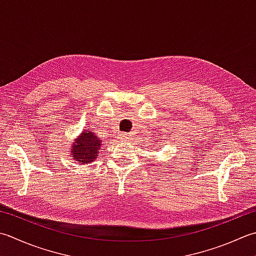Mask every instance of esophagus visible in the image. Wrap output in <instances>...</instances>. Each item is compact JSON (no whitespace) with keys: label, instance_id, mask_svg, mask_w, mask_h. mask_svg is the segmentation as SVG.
<instances>
[{"label":"esophagus","instance_id":"34e87169","mask_svg":"<svg viewBox=\"0 0 256 256\" xmlns=\"http://www.w3.org/2000/svg\"><path fill=\"white\" fill-rule=\"evenodd\" d=\"M118 141H121V142H123V141H128L130 138H131V134H128V133H121L118 136Z\"/></svg>","mask_w":256,"mask_h":256}]
</instances>
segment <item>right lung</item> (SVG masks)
I'll return each mask as SVG.
<instances>
[{"instance_id": "1", "label": "right lung", "mask_w": 256, "mask_h": 256, "mask_svg": "<svg viewBox=\"0 0 256 256\" xmlns=\"http://www.w3.org/2000/svg\"><path fill=\"white\" fill-rule=\"evenodd\" d=\"M101 140L95 136L94 133L83 132L76 141L73 142V148L71 150L74 161L78 163L86 164L92 162L93 160L96 158L98 153L100 152V145H101Z\"/></svg>"}]
</instances>
